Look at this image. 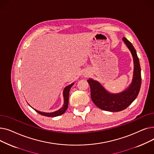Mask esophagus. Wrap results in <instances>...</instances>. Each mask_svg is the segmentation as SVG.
<instances>
[{"instance_id":"esophagus-1","label":"esophagus","mask_w":154,"mask_h":154,"mask_svg":"<svg viewBox=\"0 0 154 154\" xmlns=\"http://www.w3.org/2000/svg\"><path fill=\"white\" fill-rule=\"evenodd\" d=\"M85 76H87V74H84Z\"/></svg>"}]
</instances>
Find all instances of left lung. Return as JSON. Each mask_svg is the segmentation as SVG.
<instances>
[{"label": "left lung", "instance_id": "left-lung-1", "mask_svg": "<svg viewBox=\"0 0 154 154\" xmlns=\"http://www.w3.org/2000/svg\"><path fill=\"white\" fill-rule=\"evenodd\" d=\"M123 41L131 52L134 69L132 82L125 91L119 94L108 92L97 81L89 79L87 82L91 87V96L93 102L99 109L109 112L122 111L128 107L139 95L141 86V69L138 57L132 44L125 38Z\"/></svg>", "mask_w": 154, "mask_h": 154}]
</instances>
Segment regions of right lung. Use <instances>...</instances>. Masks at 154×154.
<instances>
[{
	"label": "right lung",
	"mask_w": 154,
	"mask_h": 154,
	"mask_svg": "<svg viewBox=\"0 0 154 154\" xmlns=\"http://www.w3.org/2000/svg\"><path fill=\"white\" fill-rule=\"evenodd\" d=\"M74 85V83L71 84L70 85L67 86L66 88H64L63 92V100H64V102H63V106H62V107H61L59 110H57L55 112H51V113H46V112H40L38 111L35 109H34L37 112H38L39 114L44 116H46V117H57L60 116L62 114H63V113L66 112L67 109L68 107V105H69V92L70 90V88L72 87V86Z\"/></svg>",
	"instance_id": "obj_1"
}]
</instances>
